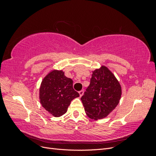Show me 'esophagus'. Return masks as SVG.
Returning a JSON list of instances; mask_svg holds the SVG:
<instances>
[{
	"label": "esophagus",
	"mask_w": 156,
	"mask_h": 156,
	"mask_svg": "<svg viewBox=\"0 0 156 156\" xmlns=\"http://www.w3.org/2000/svg\"><path fill=\"white\" fill-rule=\"evenodd\" d=\"M79 95H80V97H81L83 95V94H84V90H81V91H79Z\"/></svg>",
	"instance_id": "1"
}]
</instances>
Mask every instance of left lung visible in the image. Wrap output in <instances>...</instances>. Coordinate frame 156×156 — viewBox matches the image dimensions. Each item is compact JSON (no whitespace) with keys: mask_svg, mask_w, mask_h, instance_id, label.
Here are the masks:
<instances>
[{"mask_svg":"<svg viewBox=\"0 0 156 156\" xmlns=\"http://www.w3.org/2000/svg\"><path fill=\"white\" fill-rule=\"evenodd\" d=\"M121 85L107 67L92 71L90 83L81 98L87 116L98 120L107 117L119 103Z\"/></svg>","mask_w":156,"mask_h":156,"instance_id":"1","label":"left lung"}]
</instances>
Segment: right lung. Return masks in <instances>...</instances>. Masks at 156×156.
Masks as SVG:
<instances>
[{"label": "right lung", "mask_w": 156, "mask_h": 156, "mask_svg": "<svg viewBox=\"0 0 156 156\" xmlns=\"http://www.w3.org/2000/svg\"><path fill=\"white\" fill-rule=\"evenodd\" d=\"M79 97L73 88L72 79L65 76L61 69H53L42 80L39 90L40 103L55 117H60L68 111L70 103Z\"/></svg>", "instance_id": "obj_1"}]
</instances>
